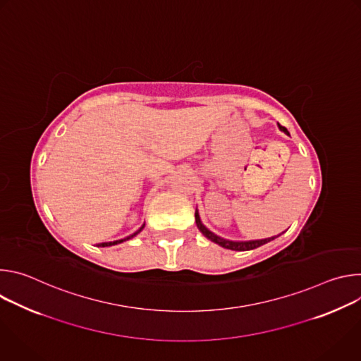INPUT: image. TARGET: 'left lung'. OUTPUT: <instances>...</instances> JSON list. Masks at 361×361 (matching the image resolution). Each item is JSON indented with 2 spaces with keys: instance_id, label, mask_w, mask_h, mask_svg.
Returning <instances> with one entry per match:
<instances>
[{
  "instance_id": "1",
  "label": "left lung",
  "mask_w": 361,
  "mask_h": 361,
  "mask_svg": "<svg viewBox=\"0 0 361 361\" xmlns=\"http://www.w3.org/2000/svg\"><path fill=\"white\" fill-rule=\"evenodd\" d=\"M279 128H280L281 131H284L286 134H288V131H287L286 127H283V126L279 124ZM195 223H197L198 230H200L205 237H207L209 240H212L213 243H216V244H219V245H221V247H224V248L235 250V251L252 250V248L260 247V245H263V244H266V243H269V241H271V240L276 238V237H270V238H264V240H252V241H231V240H226V238H223V237H219V235L214 234L213 231H210L207 227H205V226L201 223L198 210H195ZM277 237H279V235H277Z\"/></svg>"
}]
</instances>
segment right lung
<instances>
[{
	"mask_svg": "<svg viewBox=\"0 0 361 361\" xmlns=\"http://www.w3.org/2000/svg\"><path fill=\"white\" fill-rule=\"evenodd\" d=\"M144 228V224L134 233V234H131V235H128V237H126V238H121V240H117V241H110V243H101V244H98V247H110V245H116V244H120V243H123V241H126V240H130V238H133V237H135L141 230Z\"/></svg>",
	"mask_w": 361,
	"mask_h": 361,
	"instance_id": "add662e5",
	"label": "right lung"
}]
</instances>
